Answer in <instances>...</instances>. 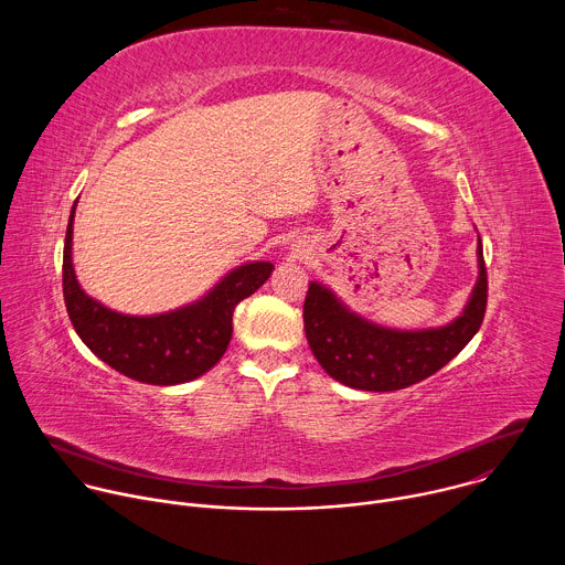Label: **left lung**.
Segmentation results:
<instances>
[{
	"instance_id": "left-lung-1",
	"label": "left lung",
	"mask_w": 565,
	"mask_h": 565,
	"mask_svg": "<svg viewBox=\"0 0 565 565\" xmlns=\"http://www.w3.org/2000/svg\"><path fill=\"white\" fill-rule=\"evenodd\" d=\"M478 284L465 312L445 329L391 331L349 312L331 290L310 284L303 299V331L331 377L362 391L412 386L456 358L476 335L488 310V268L478 244Z\"/></svg>"
}]
</instances>
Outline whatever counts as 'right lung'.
<instances>
[{"instance_id": "add662e5", "label": "right lung", "mask_w": 565, "mask_h": 565, "mask_svg": "<svg viewBox=\"0 0 565 565\" xmlns=\"http://www.w3.org/2000/svg\"><path fill=\"white\" fill-rule=\"evenodd\" d=\"M73 212L66 225L62 292L75 333L103 362L145 384H181L210 371L232 338V312L273 273V264L257 262L232 270L205 299L156 317L114 312L87 297L71 264Z\"/></svg>"}]
</instances>
